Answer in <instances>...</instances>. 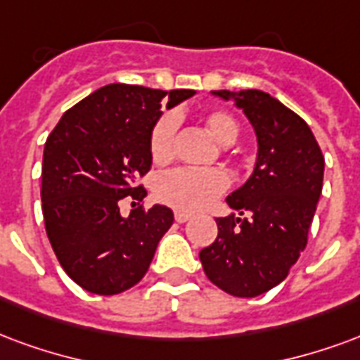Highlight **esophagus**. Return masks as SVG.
Masks as SVG:
<instances>
[{
    "instance_id": "obj_1",
    "label": "esophagus",
    "mask_w": 360,
    "mask_h": 360,
    "mask_svg": "<svg viewBox=\"0 0 360 360\" xmlns=\"http://www.w3.org/2000/svg\"><path fill=\"white\" fill-rule=\"evenodd\" d=\"M188 219H191V214H187V212H175V221L177 223H185Z\"/></svg>"
}]
</instances>
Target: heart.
<instances>
[{
  "mask_svg": "<svg viewBox=\"0 0 360 360\" xmlns=\"http://www.w3.org/2000/svg\"><path fill=\"white\" fill-rule=\"evenodd\" d=\"M204 126L212 133L219 145H231L238 139L240 126L233 114L221 108L207 110L204 114ZM177 131L175 114H164L154 124L150 131V156L154 162L164 164L173 156V141ZM229 175L219 167H179L158 177L154 185V194L162 204L172 206L179 212H198L204 210L215 198L229 188Z\"/></svg>",
  "mask_w": 360,
  "mask_h": 360,
  "instance_id": "heart-1",
  "label": "heart"
}]
</instances>
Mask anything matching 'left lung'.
<instances>
[{"instance_id": "obj_1", "label": "left lung", "mask_w": 360, "mask_h": 360, "mask_svg": "<svg viewBox=\"0 0 360 360\" xmlns=\"http://www.w3.org/2000/svg\"><path fill=\"white\" fill-rule=\"evenodd\" d=\"M233 98L257 137L250 179L227 196L236 214L217 217V238L200 252L204 273L236 297L265 294L288 276L307 246L322 193L324 156L315 135L281 101L259 89L214 91Z\"/></svg>"}]
</instances>
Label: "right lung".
Masks as SVG:
<instances>
[{
    "label": "right lung",
    "instance_id": "obj_1",
    "mask_svg": "<svg viewBox=\"0 0 360 360\" xmlns=\"http://www.w3.org/2000/svg\"><path fill=\"white\" fill-rule=\"evenodd\" d=\"M193 95V89L105 85L66 110L45 141V231L66 275L87 292L120 294L148 271L173 212L154 204L124 217L118 204L126 196H146L135 179L153 166L150 131L162 106Z\"/></svg>",
    "mask_w": 360,
    "mask_h": 360
}]
</instances>
